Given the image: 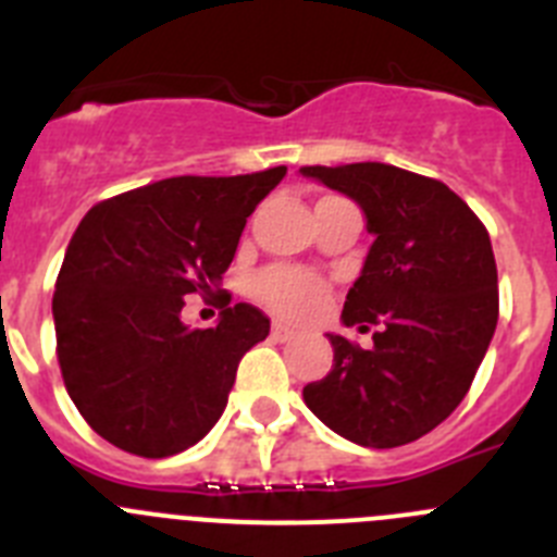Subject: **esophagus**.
<instances>
[{
	"instance_id": "obj_1",
	"label": "esophagus",
	"mask_w": 557,
	"mask_h": 557,
	"mask_svg": "<svg viewBox=\"0 0 557 557\" xmlns=\"http://www.w3.org/2000/svg\"><path fill=\"white\" fill-rule=\"evenodd\" d=\"M293 337H295L293 326H287V323H282V321L273 323V339H278V343H289Z\"/></svg>"
}]
</instances>
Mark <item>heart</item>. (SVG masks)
Returning a JSON list of instances; mask_svg holds the SVG:
<instances>
[{
  "mask_svg": "<svg viewBox=\"0 0 557 557\" xmlns=\"http://www.w3.org/2000/svg\"><path fill=\"white\" fill-rule=\"evenodd\" d=\"M253 293L284 318H309L326 301V284L298 268H270L256 275Z\"/></svg>",
  "mask_w": 557,
  "mask_h": 557,
  "instance_id": "heart-1",
  "label": "heart"
}]
</instances>
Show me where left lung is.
<instances>
[{
    "mask_svg": "<svg viewBox=\"0 0 557 557\" xmlns=\"http://www.w3.org/2000/svg\"><path fill=\"white\" fill-rule=\"evenodd\" d=\"M298 172L366 214L373 243L339 321L382 326L368 351L326 334L334 366L304 387V401L351 444H410L460 405L494 337L499 295L488 231L449 186L398 166Z\"/></svg>",
    "mask_w": 557,
    "mask_h": 557,
    "instance_id": "left-lung-1",
    "label": "left lung"
}]
</instances>
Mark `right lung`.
<instances>
[{"instance_id": "1", "label": "right lung", "mask_w": 557, "mask_h": 557, "mask_svg": "<svg viewBox=\"0 0 557 557\" xmlns=\"http://www.w3.org/2000/svg\"><path fill=\"white\" fill-rule=\"evenodd\" d=\"M287 166L234 178H166L97 203L58 273V362L88 426L139 457L189 449L218 424L236 366L270 334L250 304L211 329L181 321L184 298L223 282L253 209Z\"/></svg>"}]
</instances>
